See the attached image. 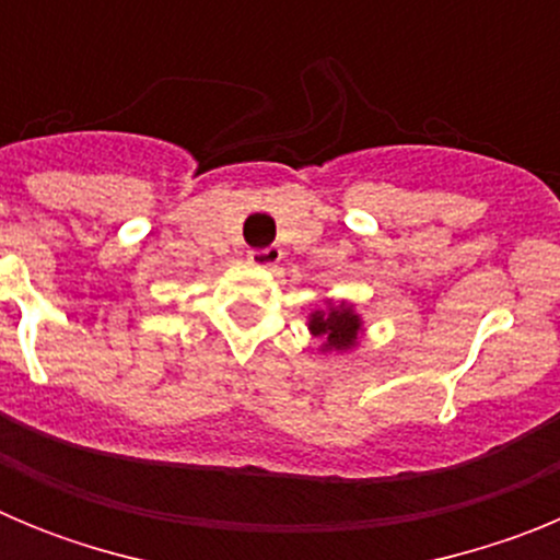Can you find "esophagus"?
<instances>
[{
  "label": "esophagus",
  "mask_w": 560,
  "mask_h": 560,
  "mask_svg": "<svg viewBox=\"0 0 560 560\" xmlns=\"http://www.w3.org/2000/svg\"><path fill=\"white\" fill-rule=\"evenodd\" d=\"M252 266H257V269H271V266H277L280 260H283V249L280 246H266V249H252L249 257H246Z\"/></svg>",
  "instance_id": "1"
}]
</instances>
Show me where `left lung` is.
<instances>
[{
	"label": "left lung",
	"instance_id": "1",
	"mask_svg": "<svg viewBox=\"0 0 560 560\" xmlns=\"http://www.w3.org/2000/svg\"><path fill=\"white\" fill-rule=\"evenodd\" d=\"M311 334L323 336V350H350L359 339L361 319L350 305H330L328 311H314L308 323Z\"/></svg>",
	"mask_w": 560,
	"mask_h": 560
}]
</instances>
